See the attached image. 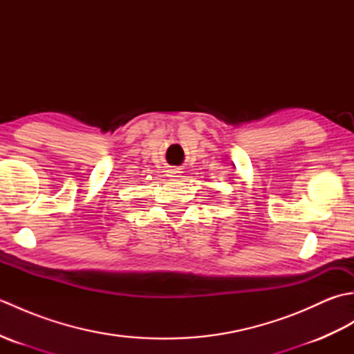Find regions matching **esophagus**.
I'll return each mask as SVG.
<instances>
[{
  "instance_id": "esophagus-1",
  "label": "esophagus",
  "mask_w": 354,
  "mask_h": 354,
  "mask_svg": "<svg viewBox=\"0 0 354 354\" xmlns=\"http://www.w3.org/2000/svg\"><path fill=\"white\" fill-rule=\"evenodd\" d=\"M181 173H183V171H179V170L175 169V170H170V171H169V176H170L171 179H178L179 176H181Z\"/></svg>"
}]
</instances>
